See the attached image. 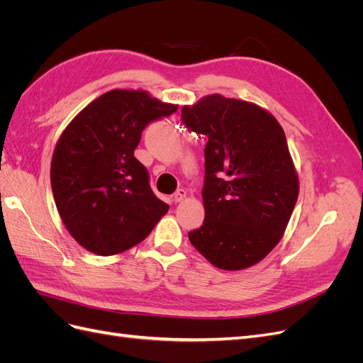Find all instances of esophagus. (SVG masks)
<instances>
[{"mask_svg": "<svg viewBox=\"0 0 363 363\" xmlns=\"http://www.w3.org/2000/svg\"><path fill=\"white\" fill-rule=\"evenodd\" d=\"M186 195H188V192H186L184 189H179L177 192L174 194V196H172V200L175 201V203H180V201H183L184 199H186Z\"/></svg>", "mask_w": 363, "mask_h": 363, "instance_id": "obj_1", "label": "esophagus"}]
</instances>
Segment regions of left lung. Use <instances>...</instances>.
Segmentation results:
<instances>
[{
    "label": "left lung",
    "instance_id": "left-lung-1",
    "mask_svg": "<svg viewBox=\"0 0 363 363\" xmlns=\"http://www.w3.org/2000/svg\"><path fill=\"white\" fill-rule=\"evenodd\" d=\"M186 127L204 135V223L191 244L213 267L239 271L276 247L298 199L286 136L279 121L255 103L221 94L183 106Z\"/></svg>",
    "mask_w": 363,
    "mask_h": 363
}]
</instances>
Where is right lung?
Masks as SVG:
<instances>
[{"label":"right lung","instance_id":"right-lung-1","mask_svg":"<svg viewBox=\"0 0 363 363\" xmlns=\"http://www.w3.org/2000/svg\"><path fill=\"white\" fill-rule=\"evenodd\" d=\"M177 108L147 91L113 89L63 130L52 152L51 188L65 227L87 251L124 252L168 212L169 206L152 194L135 150L151 121Z\"/></svg>","mask_w":363,"mask_h":363}]
</instances>
